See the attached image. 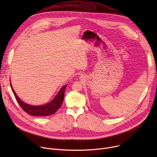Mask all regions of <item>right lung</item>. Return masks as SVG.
<instances>
[{
    "mask_svg": "<svg viewBox=\"0 0 157 157\" xmlns=\"http://www.w3.org/2000/svg\"><path fill=\"white\" fill-rule=\"evenodd\" d=\"M10 86L12 88V92L18 103L20 105L21 109H23L25 112L27 113L28 114L35 116H48L50 115L53 114L56 112L59 109L61 106L64 98V91L66 87V86H63L55 97V98L51 101L49 103L47 104L41 105H32L28 104H26L24 101H22L16 94L15 92L14 91L13 89L11 84V81L10 80Z\"/></svg>",
    "mask_w": 157,
    "mask_h": 157,
    "instance_id": "obj_1",
    "label": "right lung"
}]
</instances>
